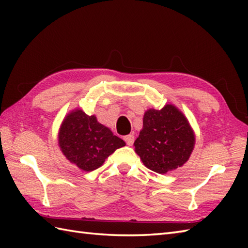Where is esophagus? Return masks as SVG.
<instances>
[{
  "label": "esophagus",
  "instance_id": "34e87169",
  "mask_svg": "<svg viewBox=\"0 0 248 248\" xmlns=\"http://www.w3.org/2000/svg\"><path fill=\"white\" fill-rule=\"evenodd\" d=\"M124 140L125 143H127V145H129V146H132L133 143H134V136L132 134H129L127 136H124Z\"/></svg>",
  "mask_w": 248,
  "mask_h": 248
}]
</instances>
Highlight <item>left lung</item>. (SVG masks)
Instances as JSON below:
<instances>
[{
  "label": "left lung",
  "mask_w": 248,
  "mask_h": 248,
  "mask_svg": "<svg viewBox=\"0 0 248 248\" xmlns=\"http://www.w3.org/2000/svg\"><path fill=\"white\" fill-rule=\"evenodd\" d=\"M195 145V135L186 116L175 105L150 108L143 129L134 141L135 152L144 165L157 173H166L186 163Z\"/></svg>",
  "instance_id": "1"
}]
</instances>
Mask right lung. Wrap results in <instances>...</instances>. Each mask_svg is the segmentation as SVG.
Returning <instances> with one entry per match:
<instances>
[{"label": "right lung", "mask_w": 248, "mask_h": 248, "mask_svg": "<svg viewBox=\"0 0 248 248\" xmlns=\"http://www.w3.org/2000/svg\"><path fill=\"white\" fill-rule=\"evenodd\" d=\"M59 145L71 163L80 170L92 171L101 166L107 157L125 143L108 127L99 124L96 116L75 109L62 121Z\"/></svg>", "instance_id": "obj_1"}]
</instances>
